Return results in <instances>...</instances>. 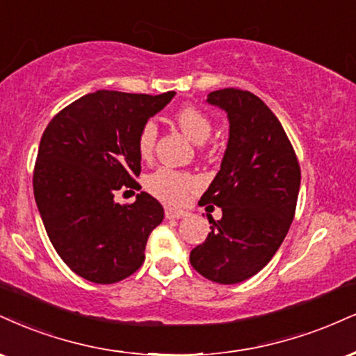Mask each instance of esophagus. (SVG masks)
I'll return each instance as SVG.
<instances>
[{"instance_id": "34e87169", "label": "esophagus", "mask_w": 356, "mask_h": 356, "mask_svg": "<svg viewBox=\"0 0 356 356\" xmlns=\"http://www.w3.org/2000/svg\"><path fill=\"white\" fill-rule=\"evenodd\" d=\"M187 213L184 211H175V209H170V207H165V217L167 219H184Z\"/></svg>"}]
</instances>
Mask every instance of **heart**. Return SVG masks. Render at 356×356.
<instances>
[{"instance_id":"1","label":"heart","mask_w":356,"mask_h":356,"mask_svg":"<svg viewBox=\"0 0 356 356\" xmlns=\"http://www.w3.org/2000/svg\"><path fill=\"white\" fill-rule=\"evenodd\" d=\"M175 121L184 134L191 137L197 144H202L212 134V121L207 114L197 109L195 106H184L175 113ZM157 140V124L149 119L140 126L137 134V152L143 159L152 156ZM197 186V177L186 170H177L172 167H159L156 172L147 175L145 187L154 197L162 202L179 205L186 200L187 192Z\"/></svg>"}]
</instances>
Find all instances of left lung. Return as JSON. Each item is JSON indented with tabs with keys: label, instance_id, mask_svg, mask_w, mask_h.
<instances>
[{
	"label": "left lung",
	"instance_id": "obj_1",
	"mask_svg": "<svg viewBox=\"0 0 356 356\" xmlns=\"http://www.w3.org/2000/svg\"><path fill=\"white\" fill-rule=\"evenodd\" d=\"M207 102L227 113L230 134L220 170L200 205L222 209L211 232L191 252V265L217 284L247 280L272 260L297 207L300 164L284 127L250 91L225 88Z\"/></svg>",
	"mask_w": 356,
	"mask_h": 356
}]
</instances>
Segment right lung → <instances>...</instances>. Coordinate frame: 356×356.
Wrapping results in <instances>:
<instances>
[{
  "label": "right lung",
  "instance_id": "obj_1",
  "mask_svg": "<svg viewBox=\"0 0 356 356\" xmlns=\"http://www.w3.org/2000/svg\"><path fill=\"white\" fill-rule=\"evenodd\" d=\"M174 94L101 89L59 111L42 132L34 199L58 255L86 280L115 284L144 262L145 243L164 209L147 192L126 205L114 195L140 189L137 134Z\"/></svg>",
  "mask_w": 356,
  "mask_h": 356
}]
</instances>
